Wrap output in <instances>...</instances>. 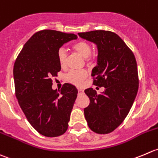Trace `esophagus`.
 Instances as JSON below:
<instances>
[{
  "mask_svg": "<svg viewBox=\"0 0 158 158\" xmlns=\"http://www.w3.org/2000/svg\"><path fill=\"white\" fill-rule=\"evenodd\" d=\"M77 90H78V93L79 94H82L83 92H84V90H83L82 89H81V88H78Z\"/></svg>",
  "mask_w": 158,
  "mask_h": 158,
  "instance_id": "obj_1",
  "label": "esophagus"
}]
</instances>
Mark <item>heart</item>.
Segmentation results:
<instances>
[{
	"instance_id": "1",
	"label": "heart",
	"mask_w": 158,
	"mask_h": 158,
	"mask_svg": "<svg viewBox=\"0 0 158 158\" xmlns=\"http://www.w3.org/2000/svg\"><path fill=\"white\" fill-rule=\"evenodd\" d=\"M73 49L77 51V53H79L81 56H83L88 64H90L94 61V57L93 54H91V45L88 42L85 41V40L78 41L73 45ZM67 57H68V54H67L66 50L64 48H59L58 51H57V59H58V62L61 68H64L66 64ZM87 77V73L86 71H84V70H81V71L71 70L66 74L65 79L68 82L71 83L74 85H81Z\"/></svg>"
}]
</instances>
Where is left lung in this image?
I'll use <instances>...</instances> for the list:
<instances>
[{
	"label": "left lung",
	"instance_id": "obj_1",
	"mask_svg": "<svg viewBox=\"0 0 158 158\" xmlns=\"http://www.w3.org/2000/svg\"><path fill=\"white\" fill-rule=\"evenodd\" d=\"M78 35L97 45L98 65L91 76L94 85L104 87L100 94L91 87L84 90L90 99V104L84 109L85 119L94 132L108 134L124 121L137 96L139 80L135 57L111 31L99 30Z\"/></svg>",
	"mask_w": 158,
	"mask_h": 158
}]
</instances>
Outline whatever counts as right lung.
Here are the masks:
<instances>
[{"label": "right lung", "mask_w": 158, "mask_h": 158, "mask_svg": "<svg viewBox=\"0 0 158 158\" xmlns=\"http://www.w3.org/2000/svg\"><path fill=\"white\" fill-rule=\"evenodd\" d=\"M77 36L54 30L35 33L23 47L14 65L15 94L21 110L33 127L45 137L66 132L77 89L64 84L53 90V77L61 67L57 51Z\"/></svg>", "instance_id": "obj_1"}]
</instances>
